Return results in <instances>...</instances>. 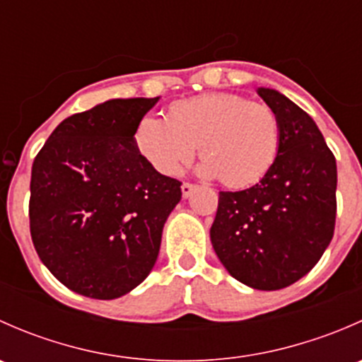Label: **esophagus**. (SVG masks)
<instances>
[{"mask_svg":"<svg viewBox=\"0 0 362 362\" xmlns=\"http://www.w3.org/2000/svg\"><path fill=\"white\" fill-rule=\"evenodd\" d=\"M194 185L192 184H189V182H184V184H182V196H184V198H189V196L192 194V191H194Z\"/></svg>","mask_w":362,"mask_h":362,"instance_id":"1","label":"esophagus"}]
</instances>
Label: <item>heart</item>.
<instances>
[{"mask_svg": "<svg viewBox=\"0 0 362 362\" xmlns=\"http://www.w3.org/2000/svg\"><path fill=\"white\" fill-rule=\"evenodd\" d=\"M134 144L166 177H177L199 145V175L242 189L261 180L273 166L280 126L266 105L238 94L210 93L173 103L168 120L145 115L138 122Z\"/></svg>", "mask_w": 362, "mask_h": 362, "instance_id": "b5f03b06", "label": "heart"}]
</instances>
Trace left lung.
I'll list each match as a JSON object with an SVG mask.
<instances>
[{
  "instance_id": "obj_1",
  "label": "left lung",
  "mask_w": 362,
  "mask_h": 362,
  "mask_svg": "<svg viewBox=\"0 0 362 362\" xmlns=\"http://www.w3.org/2000/svg\"><path fill=\"white\" fill-rule=\"evenodd\" d=\"M255 90L279 119V154L259 184L218 192L210 240L233 279L279 291L305 276L331 243L337 159L308 113L279 90Z\"/></svg>"
}]
</instances>
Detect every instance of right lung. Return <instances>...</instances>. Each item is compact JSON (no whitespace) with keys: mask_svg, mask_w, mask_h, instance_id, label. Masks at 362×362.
I'll list each match as a JSON object with an SVG mask.
<instances>
[{"mask_svg":"<svg viewBox=\"0 0 362 362\" xmlns=\"http://www.w3.org/2000/svg\"><path fill=\"white\" fill-rule=\"evenodd\" d=\"M158 98L108 100L64 119L31 170L29 226L38 257L63 286L115 299L158 261L180 182L160 175L134 144Z\"/></svg>","mask_w":362,"mask_h":362,"instance_id":"obj_1","label":"right lung"}]
</instances>
